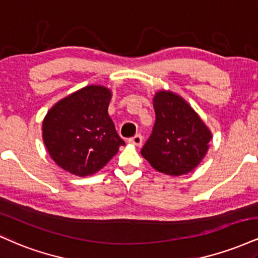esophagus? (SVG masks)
Returning <instances> with one entry per match:
<instances>
[{"instance_id":"1","label":"esophagus","mask_w":258,"mask_h":258,"mask_svg":"<svg viewBox=\"0 0 258 258\" xmlns=\"http://www.w3.org/2000/svg\"><path fill=\"white\" fill-rule=\"evenodd\" d=\"M128 142L131 144H135V146L141 147L142 143H143V137H142L141 135H136V136H133L132 138H130Z\"/></svg>"}]
</instances>
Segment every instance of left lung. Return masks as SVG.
Masks as SVG:
<instances>
[{
    "instance_id": "left-lung-1",
    "label": "left lung",
    "mask_w": 258,
    "mask_h": 258,
    "mask_svg": "<svg viewBox=\"0 0 258 258\" xmlns=\"http://www.w3.org/2000/svg\"><path fill=\"white\" fill-rule=\"evenodd\" d=\"M153 105L156 119L142 155L159 172H190L205 156L211 132L191 106L172 92H158Z\"/></svg>"
}]
</instances>
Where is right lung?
<instances>
[{"mask_svg":"<svg viewBox=\"0 0 258 258\" xmlns=\"http://www.w3.org/2000/svg\"><path fill=\"white\" fill-rule=\"evenodd\" d=\"M111 93L87 86L59 100L43 120V142L55 164L76 176L96 173L125 142L108 114Z\"/></svg>","mask_w":258,"mask_h":258,"instance_id":"add662e5","label":"right lung"}]
</instances>
